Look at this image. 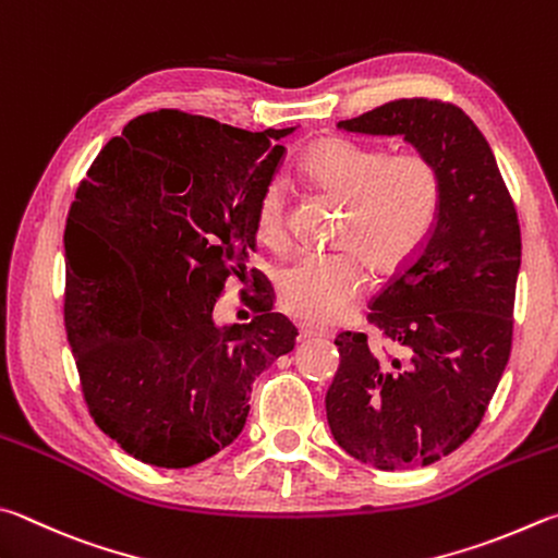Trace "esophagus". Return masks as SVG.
Masks as SVG:
<instances>
[{
  "instance_id": "obj_1",
  "label": "esophagus",
  "mask_w": 558,
  "mask_h": 558,
  "mask_svg": "<svg viewBox=\"0 0 558 558\" xmlns=\"http://www.w3.org/2000/svg\"><path fill=\"white\" fill-rule=\"evenodd\" d=\"M317 337H329V331L322 327H314V324H300L298 327V341H310Z\"/></svg>"
}]
</instances>
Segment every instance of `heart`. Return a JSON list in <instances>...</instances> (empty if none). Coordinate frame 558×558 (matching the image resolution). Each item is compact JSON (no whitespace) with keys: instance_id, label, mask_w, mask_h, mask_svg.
Returning a JSON list of instances; mask_svg holds the SVG:
<instances>
[{"instance_id":"heart-1","label":"heart","mask_w":558,"mask_h":558,"mask_svg":"<svg viewBox=\"0 0 558 558\" xmlns=\"http://www.w3.org/2000/svg\"><path fill=\"white\" fill-rule=\"evenodd\" d=\"M302 173L324 197L341 205L331 256H300L278 272V305L290 317L324 324L347 314L366 290V266L388 278L417 256L444 202L439 166L417 150L388 156L380 148L329 136L307 148ZM256 234L270 251H286V190H263Z\"/></svg>"}]
</instances>
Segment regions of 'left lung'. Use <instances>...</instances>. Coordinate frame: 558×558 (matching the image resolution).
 Returning a JSON list of instances; mask_svg holds the SVG:
<instances>
[{"label": "left lung", "mask_w": 558, "mask_h": 558, "mask_svg": "<svg viewBox=\"0 0 558 558\" xmlns=\"http://www.w3.org/2000/svg\"><path fill=\"white\" fill-rule=\"evenodd\" d=\"M343 131L402 136L444 178L429 239L371 302L368 333L337 337L327 392L333 439L380 471L429 465L478 429L508 366L522 258L518 209L481 129L451 102L395 99Z\"/></svg>", "instance_id": "left-lung-1"}]
</instances>
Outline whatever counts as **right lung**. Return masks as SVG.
Returning a JSON list of instances; mask_svg holds the SVG:
<instances>
[{"label":"right lung","mask_w":558,"mask_h":558,"mask_svg":"<svg viewBox=\"0 0 558 558\" xmlns=\"http://www.w3.org/2000/svg\"><path fill=\"white\" fill-rule=\"evenodd\" d=\"M292 129L180 109L131 119L99 150L65 221V331L89 414L134 459L190 469L244 429L251 385L295 349L253 268V319H211L246 278L256 207Z\"/></svg>","instance_id":"right-lung-1"}]
</instances>
